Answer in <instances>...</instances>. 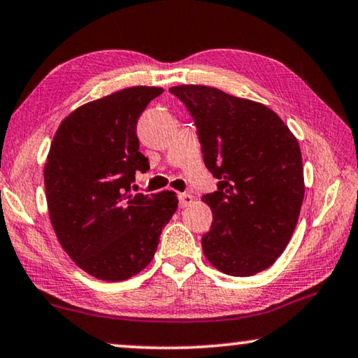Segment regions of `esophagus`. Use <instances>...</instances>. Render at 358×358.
Wrapping results in <instances>:
<instances>
[{
    "instance_id": "obj_1",
    "label": "esophagus",
    "mask_w": 358,
    "mask_h": 358,
    "mask_svg": "<svg viewBox=\"0 0 358 358\" xmlns=\"http://www.w3.org/2000/svg\"><path fill=\"white\" fill-rule=\"evenodd\" d=\"M192 201H194V196H192L190 194H179L180 208H185V206H189Z\"/></svg>"
}]
</instances>
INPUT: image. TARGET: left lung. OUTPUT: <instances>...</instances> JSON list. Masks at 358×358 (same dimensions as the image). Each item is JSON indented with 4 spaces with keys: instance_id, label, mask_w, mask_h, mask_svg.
<instances>
[{
    "instance_id": "obj_1",
    "label": "left lung",
    "mask_w": 358,
    "mask_h": 358,
    "mask_svg": "<svg viewBox=\"0 0 358 358\" xmlns=\"http://www.w3.org/2000/svg\"><path fill=\"white\" fill-rule=\"evenodd\" d=\"M169 92L187 106L205 166L220 179L201 196L213 213L205 257L229 276H253L278 260L297 226L305 195L297 138L262 103L206 85Z\"/></svg>"
}]
</instances>
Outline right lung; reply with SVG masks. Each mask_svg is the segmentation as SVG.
<instances>
[{"instance_id":"add662e5","label":"right lung","mask_w":358,"mask_h":358,"mask_svg":"<svg viewBox=\"0 0 358 358\" xmlns=\"http://www.w3.org/2000/svg\"><path fill=\"white\" fill-rule=\"evenodd\" d=\"M162 87H129L85 103L64 117L45 163V192L56 237L80 269L103 281L136 276L153 260L159 236L178 210L174 192L132 194L137 121Z\"/></svg>"}]
</instances>
